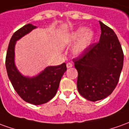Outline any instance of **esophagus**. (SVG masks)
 <instances>
[{"mask_svg": "<svg viewBox=\"0 0 129 129\" xmlns=\"http://www.w3.org/2000/svg\"><path fill=\"white\" fill-rule=\"evenodd\" d=\"M73 67V64H72V63L71 62H67V68H71Z\"/></svg>", "mask_w": 129, "mask_h": 129, "instance_id": "obj_1", "label": "esophagus"}]
</instances>
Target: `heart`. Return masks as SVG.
I'll list each match as a JSON object with an SVG mask.
<instances>
[{"mask_svg":"<svg viewBox=\"0 0 129 129\" xmlns=\"http://www.w3.org/2000/svg\"><path fill=\"white\" fill-rule=\"evenodd\" d=\"M95 35L94 32L88 30V28L81 27L72 32L69 39L72 41H77V43L74 47V53L75 54H81L89 48L94 42Z\"/></svg>","mask_w":129,"mask_h":129,"instance_id":"obj_1","label":"heart"}]
</instances>
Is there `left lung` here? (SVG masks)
Instances as JSON below:
<instances>
[{"mask_svg": "<svg viewBox=\"0 0 129 129\" xmlns=\"http://www.w3.org/2000/svg\"><path fill=\"white\" fill-rule=\"evenodd\" d=\"M99 23V42L73 59L78 71V90L91 101L101 100L113 92L124 62L123 51L115 32L101 21Z\"/></svg>", "mask_w": 129, "mask_h": 129, "instance_id": "8db88e82", "label": "left lung"}]
</instances>
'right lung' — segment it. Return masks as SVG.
Instances as JSON below:
<instances>
[{
	"mask_svg": "<svg viewBox=\"0 0 129 129\" xmlns=\"http://www.w3.org/2000/svg\"><path fill=\"white\" fill-rule=\"evenodd\" d=\"M37 27L30 23L16 31L11 38L6 55L5 66L8 78L14 89L23 100L33 105H41L50 101L55 95L61 78L67 71L65 63L58 66L47 67L35 77L23 76L14 63V46L17 40Z\"/></svg>",
	"mask_w": 129,
	"mask_h": 129,
	"instance_id": "1",
	"label": "right lung"
}]
</instances>
